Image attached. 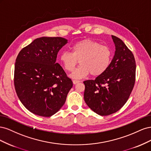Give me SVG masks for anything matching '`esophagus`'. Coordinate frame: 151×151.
<instances>
[{
	"label": "esophagus",
	"instance_id": "esophagus-1",
	"mask_svg": "<svg viewBox=\"0 0 151 151\" xmlns=\"http://www.w3.org/2000/svg\"><path fill=\"white\" fill-rule=\"evenodd\" d=\"M73 83H74V84H76L77 83H79V81H77V80H73Z\"/></svg>",
	"mask_w": 151,
	"mask_h": 151
}]
</instances>
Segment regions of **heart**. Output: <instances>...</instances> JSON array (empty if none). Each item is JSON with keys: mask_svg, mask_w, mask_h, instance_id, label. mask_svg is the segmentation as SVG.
Segmentation results:
<instances>
[{"mask_svg": "<svg viewBox=\"0 0 151 151\" xmlns=\"http://www.w3.org/2000/svg\"><path fill=\"white\" fill-rule=\"evenodd\" d=\"M71 50V53L62 52L59 59L68 72L74 70L79 61L81 65L70 75L73 79L84 78L89 73L93 76L101 75L106 71L111 62L110 48L93 40L86 39L76 42Z\"/></svg>", "mask_w": 151, "mask_h": 151, "instance_id": "1", "label": "heart"}]
</instances>
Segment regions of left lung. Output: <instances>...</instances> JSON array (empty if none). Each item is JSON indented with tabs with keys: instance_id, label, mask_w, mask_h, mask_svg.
Listing matches in <instances>:
<instances>
[{
	"instance_id": "8db88e82",
	"label": "left lung",
	"mask_w": 151,
	"mask_h": 151,
	"mask_svg": "<svg viewBox=\"0 0 151 151\" xmlns=\"http://www.w3.org/2000/svg\"><path fill=\"white\" fill-rule=\"evenodd\" d=\"M115 52L106 71L94 80L84 81V101L96 113L106 116L122 108L129 99L135 81V60L123 41L111 36Z\"/></svg>"
}]
</instances>
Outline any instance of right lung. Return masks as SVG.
I'll list each match as a JSON object with an SVG mask.
<instances>
[{
    "label": "right lung",
    "instance_id": "obj_1",
    "mask_svg": "<svg viewBox=\"0 0 151 151\" xmlns=\"http://www.w3.org/2000/svg\"><path fill=\"white\" fill-rule=\"evenodd\" d=\"M67 40L61 37L35 39L16 58L14 86L18 98L29 111L41 116L55 114L64 104L73 83L56 62Z\"/></svg>",
    "mask_w": 151,
    "mask_h": 151
}]
</instances>
